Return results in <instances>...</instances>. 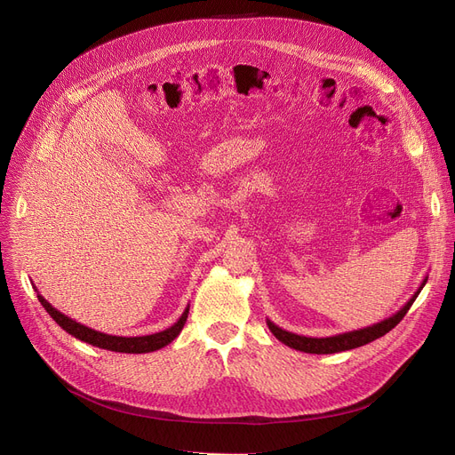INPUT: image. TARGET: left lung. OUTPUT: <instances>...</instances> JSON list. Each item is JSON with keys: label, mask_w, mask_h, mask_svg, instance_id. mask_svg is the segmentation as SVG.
Instances as JSON below:
<instances>
[{"label": "left lung", "mask_w": 455, "mask_h": 455, "mask_svg": "<svg viewBox=\"0 0 455 455\" xmlns=\"http://www.w3.org/2000/svg\"><path fill=\"white\" fill-rule=\"evenodd\" d=\"M427 282V276L422 280L420 288L415 291V295L405 302L396 314H393L391 317L379 321L376 324L360 328V330H352V331H345V333H336V336L330 338H306V336H299V333L288 331L280 326H276L273 321L267 319V326L273 331V336L282 341L283 345H288L290 348L300 350V352H307V354H336V352H345V350H352L357 347H363L381 336H386L387 331H391L402 319L403 315L408 314V309L411 307V304L415 302V299L419 297L420 290L424 288Z\"/></svg>", "instance_id": "obj_1"}]
</instances>
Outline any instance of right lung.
I'll use <instances>...</instances> for the list:
<instances>
[{
    "instance_id": "add662e5",
    "label": "right lung",
    "mask_w": 455,
    "mask_h": 455,
    "mask_svg": "<svg viewBox=\"0 0 455 455\" xmlns=\"http://www.w3.org/2000/svg\"><path fill=\"white\" fill-rule=\"evenodd\" d=\"M36 295H38V290H36ZM38 300L45 307V312L50 314L53 317V321L62 330H66L69 336H74L76 339H81V341L98 347V348H105V350H112V352H124V354H146V352H155V350L164 348L165 345H170L182 331L188 314H189V304H188L182 315L179 317V321L173 326L165 328L162 331H156V333H151V336L122 338V336H108V333L92 330L74 319L66 317L62 312H59L57 307H53L50 302H47L42 295H38Z\"/></svg>"
}]
</instances>
